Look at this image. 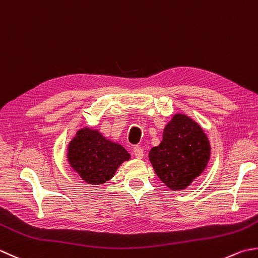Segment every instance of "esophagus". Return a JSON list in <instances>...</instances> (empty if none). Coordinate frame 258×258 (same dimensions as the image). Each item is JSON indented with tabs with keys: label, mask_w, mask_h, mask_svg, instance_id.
<instances>
[{
	"label": "esophagus",
	"mask_w": 258,
	"mask_h": 258,
	"mask_svg": "<svg viewBox=\"0 0 258 258\" xmlns=\"http://www.w3.org/2000/svg\"><path fill=\"white\" fill-rule=\"evenodd\" d=\"M133 152H134V155L136 159H142L144 156V151L142 148H141V146H134Z\"/></svg>",
	"instance_id": "obj_1"
}]
</instances>
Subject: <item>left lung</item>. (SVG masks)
<instances>
[{"label":"left lung","instance_id":"obj_1","mask_svg":"<svg viewBox=\"0 0 258 258\" xmlns=\"http://www.w3.org/2000/svg\"><path fill=\"white\" fill-rule=\"evenodd\" d=\"M149 158L160 180L170 189L181 190L204 172L210 144L198 123L175 114L165 125L162 142L151 149Z\"/></svg>","mask_w":258,"mask_h":258}]
</instances>
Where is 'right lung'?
I'll use <instances>...</instances> for the list:
<instances>
[{"label": "right lung", "mask_w": 258, "mask_h": 258, "mask_svg": "<svg viewBox=\"0 0 258 258\" xmlns=\"http://www.w3.org/2000/svg\"><path fill=\"white\" fill-rule=\"evenodd\" d=\"M67 158L85 182L103 184L113 178L124 161L130 160V154L122 145L104 138L98 131L85 127L70 141Z\"/></svg>", "instance_id": "right-lung-1"}]
</instances>
